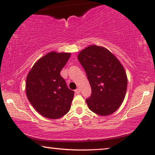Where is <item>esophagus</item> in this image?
<instances>
[{"label": "esophagus", "instance_id": "1", "mask_svg": "<svg viewBox=\"0 0 155 155\" xmlns=\"http://www.w3.org/2000/svg\"><path fill=\"white\" fill-rule=\"evenodd\" d=\"M75 92L76 93H77V94H80V92H81V91H80V90H79V89H78V88H77V90H75Z\"/></svg>", "mask_w": 155, "mask_h": 155}]
</instances>
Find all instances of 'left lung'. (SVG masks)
Listing matches in <instances>:
<instances>
[{"label": "left lung", "mask_w": 155, "mask_h": 155, "mask_svg": "<svg viewBox=\"0 0 155 155\" xmlns=\"http://www.w3.org/2000/svg\"><path fill=\"white\" fill-rule=\"evenodd\" d=\"M78 59L91 88L85 100L91 111L100 115L114 113L127 92V77L121 63L104 47L91 45L80 52Z\"/></svg>", "instance_id": "left-lung-1"}]
</instances>
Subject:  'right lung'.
<instances>
[{
  "mask_svg": "<svg viewBox=\"0 0 155 155\" xmlns=\"http://www.w3.org/2000/svg\"><path fill=\"white\" fill-rule=\"evenodd\" d=\"M71 54L51 52L37 61L26 81L27 98L44 117L57 119L70 111L74 95L60 75Z\"/></svg>",
  "mask_w": 155,
  "mask_h": 155,
  "instance_id": "1",
  "label": "right lung"
}]
</instances>
